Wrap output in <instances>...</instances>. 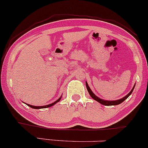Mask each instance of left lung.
Returning a JSON list of instances; mask_svg holds the SVG:
<instances>
[{
	"instance_id": "left-lung-1",
	"label": "left lung",
	"mask_w": 148,
	"mask_h": 148,
	"mask_svg": "<svg viewBox=\"0 0 148 148\" xmlns=\"http://www.w3.org/2000/svg\"><path fill=\"white\" fill-rule=\"evenodd\" d=\"M135 85H136V84H134V87L132 88V89L131 90V92H129L127 95H126L125 96H124L123 98H122V99H118V100H115V101H108V100H103V99H100V98L98 97L97 96H96L95 94L93 93L92 89H90V87H89L87 82H86V87H87V91H88V92H89V95L91 96V97H92L94 100H95L97 101V102H99V103L102 104V105H104V106H117V105H119V104L122 103L123 101H125L126 99H127V98L129 97L131 94H132V93L133 92V91H134V87H135Z\"/></svg>"
}]
</instances>
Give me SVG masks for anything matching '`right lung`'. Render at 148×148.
<instances>
[{"label":"right lung","instance_id":"1","mask_svg":"<svg viewBox=\"0 0 148 148\" xmlns=\"http://www.w3.org/2000/svg\"><path fill=\"white\" fill-rule=\"evenodd\" d=\"M61 96L60 98H59V99H58L56 101H54V103H51V104H49V105H46V106H32V105H29V104H27V106H29V107L31 108H34V109L46 108H49V107H51V106H53L54 105V104H56V103L59 102V101L61 100Z\"/></svg>","mask_w":148,"mask_h":148}]
</instances>
